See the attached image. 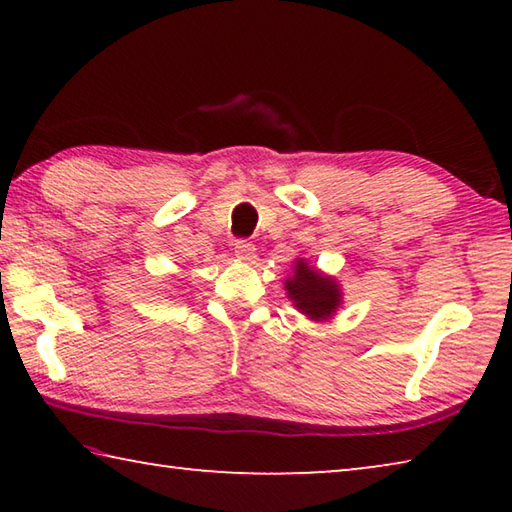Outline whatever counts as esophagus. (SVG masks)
<instances>
[{
	"mask_svg": "<svg viewBox=\"0 0 512 512\" xmlns=\"http://www.w3.org/2000/svg\"><path fill=\"white\" fill-rule=\"evenodd\" d=\"M235 255L241 259V262H253L255 259V246L246 239H239L235 244Z\"/></svg>",
	"mask_w": 512,
	"mask_h": 512,
	"instance_id": "esophagus-1",
	"label": "esophagus"
}]
</instances>
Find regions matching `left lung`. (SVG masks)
<instances>
[{
  "label": "left lung",
  "instance_id": "1",
  "mask_svg": "<svg viewBox=\"0 0 512 512\" xmlns=\"http://www.w3.org/2000/svg\"><path fill=\"white\" fill-rule=\"evenodd\" d=\"M284 289H287L293 307L311 320L332 318L343 302L341 287L334 277L316 271L302 257L296 259L293 275L284 282Z\"/></svg>",
  "mask_w": 512,
  "mask_h": 512
}]
</instances>
